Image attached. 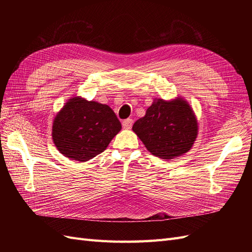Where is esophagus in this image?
<instances>
[{"mask_svg": "<svg viewBox=\"0 0 252 252\" xmlns=\"http://www.w3.org/2000/svg\"><path fill=\"white\" fill-rule=\"evenodd\" d=\"M132 124H133V120L132 119H126V120H124L123 122H122V125H123V127L125 129H130Z\"/></svg>", "mask_w": 252, "mask_h": 252, "instance_id": "34e87169", "label": "esophagus"}]
</instances>
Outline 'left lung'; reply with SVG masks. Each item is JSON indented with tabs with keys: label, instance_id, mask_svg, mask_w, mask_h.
<instances>
[{
	"label": "left lung",
	"instance_id": "1",
	"mask_svg": "<svg viewBox=\"0 0 252 252\" xmlns=\"http://www.w3.org/2000/svg\"><path fill=\"white\" fill-rule=\"evenodd\" d=\"M145 147L164 159L182 156L192 147L197 123L192 109L183 100H158L132 126Z\"/></svg>",
	"mask_w": 252,
	"mask_h": 252
}]
</instances>
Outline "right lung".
I'll return each instance as SVG.
<instances>
[{
  "instance_id": "add662e5",
  "label": "right lung",
  "mask_w": 252,
  "mask_h": 252,
  "mask_svg": "<svg viewBox=\"0 0 252 252\" xmlns=\"http://www.w3.org/2000/svg\"><path fill=\"white\" fill-rule=\"evenodd\" d=\"M121 128L109 106L72 97L57 114L52 139L66 158L86 162L102 154Z\"/></svg>"
}]
</instances>
